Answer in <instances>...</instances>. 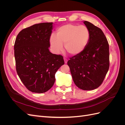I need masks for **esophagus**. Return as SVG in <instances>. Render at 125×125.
<instances>
[{
	"mask_svg": "<svg viewBox=\"0 0 125 125\" xmlns=\"http://www.w3.org/2000/svg\"><path fill=\"white\" fill-rule=\"evenodd\" d=\"M64 61H65V63H67L68 60H67V58H64Z\"/></svg>",
	"mask_w": 125,
	"mask_h": 125,
	"instance_id": "obj_1",
	"label": "esophagus"
}]
</instances>
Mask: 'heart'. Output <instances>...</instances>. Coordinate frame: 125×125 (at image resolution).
I'll list each match as a JSON object with an SVG mask.
<instances>
[{
    "instance_id": "heart-1",
    "label": "heart",
    "mask_w": 125,
    "mask_h": 125,
    "mask_svg": "<svg viewBox=\"0 0 125 125\" xmlns=\"http://www.w3.org/2000/svg\"><path fill=\"white\" fill-rule=\"evenodd\" d=\"M90 39V32L86 26L67 24L57 30L56 36L52 34L50 42L55 54H59L62 51L63 44L68 53L76 56L84 51Z\"/></svg>"
}]
</instances>
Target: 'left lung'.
I'll return each instance as SVG.
<instances>
[{"label": "left lung", "mask_w": 125, "mask_h": 125, "mask_svg": "<svg viewBox=\"0 0 125 125\" xmlns=\"http://www.w3.org/2000/svg\"><path fill=\"white\" fill-rule=\"evenodd\" d=\"M90 39L84 51L67 62L74 84L83 90H92L103 83L109 67V44L102 30L88 21Z\"/></svg>", "instance_id": "8db88e82"}]
</instances>
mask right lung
<instances>
[{
  "mask_svg": "<svg viewBox=\"0 0 125 125\" xmlns=\"http://www.w3.org/2000/svg\"><path fill=\"white\" fill-rule=\"evenodd\" d=\"M52 22L34 24L21 31L14 45L17 73L29 91L42 93L54 85L63 56L49 51Z\"/></svg>",
  "mask_w": 125,
  "mask_h": 125,
  "instance_id": "right-lung-1",
  "label": "right lung"
}]
</instances>
